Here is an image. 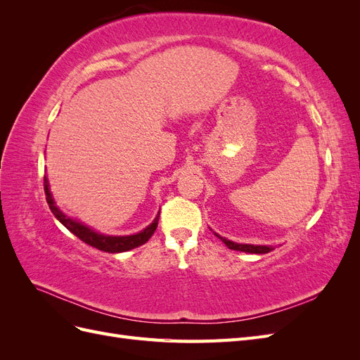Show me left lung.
Returning <instances> with one entry per match:
<instances>
[{
  "instance_id": "8db88e82",
  "label": "left lung",
  "mask_w": 360,
  "mask_h": 360,
  "mask_svg": "<svg viewBox=\"0 0 360 360\" xmlns=\"http://www.w3.org/2000/svg\"><path fill=\"white\" fill-rule=\"evenodd\" d=\"M221 238V240L228 246V249H233V250H242V252H248V254H267L270 250H274V246H267V245H248V243H236L228 240L225 237H221L219 234H216Z\"/></svg>"
}]
</instances>
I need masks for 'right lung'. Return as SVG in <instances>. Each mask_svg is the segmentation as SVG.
Listing matches in <instances>:
<instances>
[{
    "instance_id": "1",
    "label": "right lung",
    "mask_w": 360,
    "mask_h": 360,
    "mask_svg": "<svg viewBox=\"0 0 360 360\" xmlns=\"http://www.w3.org/2000/svg\"><path fill=\"white\" fill-rule=\"evenodd\" d=\"M45 193H46V201L49 204V209L53 213V216L68 228L70 233H73L76 237H79L82 242H85L86 245H90L96 249L103 250V252H110V254H118V252H126V250L135 249L141 245H144L146 242H148V238L153 236V233L156 231L158 228V222H159V214L155 217V221L151 222L147 228H144L143 231H139L136 234H130V236H106L102 233H97L93 228L84 225L82 222L72 219L68 214H64L58 207L56 205V201L52 198V193L49 191V181L45 176Z\"/></svg>"
}]
</instances>
